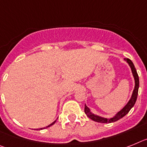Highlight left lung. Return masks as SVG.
I'll return each mask as SVG.
<instances>
[{"label": "left lung", "mask_w": 147, "mask_h": 147, "mask_svg": "<svg viewBox=\"0 0 147 147\" xmlns=\"http://www.w3.org/2000/svg\"><path fill=\"white\" fill-rule=\"evenodd\" d=\"M124 61H127V63H128L129 67L131 68V71H132V75H133L134 80H135V87H134L133 92H132V96H131L130 99L129 100L128 103L124 106V107H123V109H121L119 112H117L115 114V115L113 116V117L111 118H104V117H101V116L97 115L94 114V113H92V112H91V110H90V109H89V107L85 104L84 112H85L86 115H87L90 119L92 120V121H96V122H98V123H112V122L118 121L119 119H121V118H122L123 117H124V116L129 112L130 109H132V107H134V105H135L136 100H137L138 92L139 78L138 75L137 71L135 69V66H134L132 61L129 59V58H124Z\"/></svg>", "instance_id": "8db88e82"}]
</instances>
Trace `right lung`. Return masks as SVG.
I'll list each match as a JSON object with an SVG mask.
<instances>
[{
	"instance_id": "add662e5",
	"label": "right lung",
	"mask_w": 147,
	"mask_h": 147,
	"mask_svg": "<svg viewBox=\"0 0 147 147\" xmlns=\"http://www.w3.org/2000/svg\"><path fill=\"white\" fill-rule=\"evenodd\" d=\"M55 122H56V120H55V121H54V122H52V123H51V124H49V126H47V127H43V128H40V129H45V128H48V127H51V126H52V125H53V124H54V123H55Z\"/></svg>"
}]
</instances>
